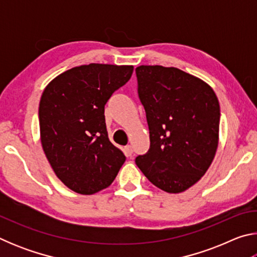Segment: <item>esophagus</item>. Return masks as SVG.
Wrapping results in <instances>:
<instances>
[{
  "mask_svg": "<svg viewBox=\"0 0 257 257\" xmlns=\"http://www.w3.org/2000/svg\"><path fill=\"white\" fill-rule=\"evenodd\" d=\"M124 154L127 155V156H132L133 155V147H132V145L124 146Z\"/></svg>",
  "mask_w": 257,
  "mask_h": 257,
  "instance_id": "esophagus-1",
  "label": "esophagus"
}]
</instances>
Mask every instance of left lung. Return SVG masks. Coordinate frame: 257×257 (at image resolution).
Segmentation results:
<instances>
[{"mask_svg":"<svg viewBox=\"0 0 257 257\" xmlns=\"http://www.w3.org/2000/svg\"><path fill=\"white\" fill-rule=\"evenodd\" d=\"M150 150L136 164L152 184L178 194L205 175L219 145L220 104L214 90L178 68H136Z\"/></svg>","mask_w":257,"mask_h":257,"instance_id":"left-lung-1","label":"left lung"}]
</instances>
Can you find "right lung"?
<instances>
[{
    "label": "right lung",
    "mask_w": 257,
    "mask_h": 257,
    "mask_svg": "<svg viewBox=\"0 0 257 257\" xmlns=\"http://www.w3.org/2000/svg\"><path fill=\"white\" fill-rule=\"evenodd\" d=\"M133 71V66L85 64L55 77L42 94L43 151L56 177L75 193L106 188L124 163L122 151L108 139L104 106Z\"/></svg>",
    "instance_id": "add662e5"
}]
</instances>
